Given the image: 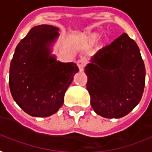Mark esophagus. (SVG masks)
<instances>
[{"label": "esophagus", "mask_w": 152, "mask_h": 152, "mask_svg": "<svg viewBox=\"0 0 152 152\" xmlns=\"http://www.w3.org/2000/svg\"><path fill=\"white\" fill-rule=\"evenodd\" d=\"M86 61L84 59H79V60L76 61V65L78 66V68H79V70L80 71H83L84 70V67L86 66Z\"/></svg>", "instance_id": "esophagus-1"}]
</instances>
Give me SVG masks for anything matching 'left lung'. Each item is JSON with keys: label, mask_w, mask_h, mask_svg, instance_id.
Segmentation results:
<instances>
[{"label": "left lung", "mask_w": 152, "mask_h": 152, "mask_svg": "<svg viewBox=\"0 0 152 152\" xmlns=\"http://www.w3.org/2000/svg\"><path fill=\"white\" fill-rule=\"evenodd\" d=\"M84 71L91 105L98 115L122 118L140 101L145 68L138 45L128 34L99 50Z\"/></svg>", "instance_id": "left-lung-1"}]
</instances>
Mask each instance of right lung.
Here are the masks:
<instances>
[{
	"mask_svg": "<svg viewBox=\"0 0 152 152\" xmlns=\"http://www.w3.org/2000/svg\"><path fill=\"white\" fill-rule=\"evenodd\" d=\"M51 25L35 26L19 42L10 65L9 86L14 101L34 117H49L64 102L67 88L79 71L75 63H62L51 55L59 36Z\"/></svg>",
	"mask_w": 152,
	"mask_h": 152,
	"instance_id": "add662e5",
	"label": "right lung"
}]
</instances>
